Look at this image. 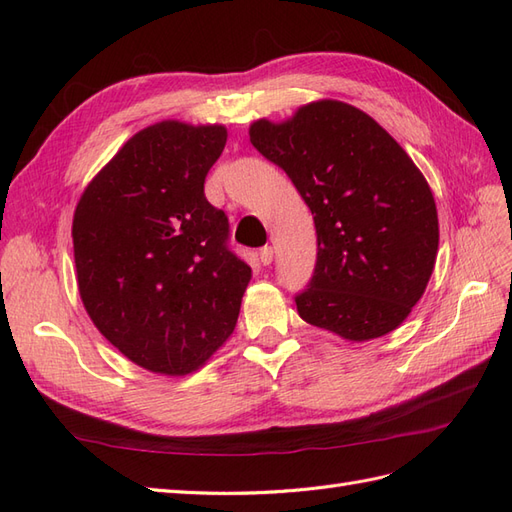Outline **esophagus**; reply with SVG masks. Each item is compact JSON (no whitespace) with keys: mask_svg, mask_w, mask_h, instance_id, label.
I'll list each match as a JSON object with an SVG mask.
<instances>
[{"mask_svg":"<svg viewBox=\"0 0 512 512\" xmlns=\"http://www.w3.org/2000/svg\"><path fill=\"white\" fill-rule=\"evenodd\" d=\"M260 262H262V265H271V262H273V247L271 245H265V247H262V250H260Z\"/></svg>","mask_w":512,"mask_h":512,"instance_id":"34e87169","label":"esophagus"}]
</instances>
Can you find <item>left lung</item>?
<instances>
[{
    "label": "left lung",
    "mask_w": 512,
    "mask_h": 512,
    "mask_svg": "<svg viewBox=\"0 0 512 512\" xmlns=\"http://www.w3.org/2000/svg\"><path fill=\"white\" fill-rule=\"evenodd\" d=\"M252 145L292 179L318 235L299 316L346 342L395 331L423 297L438 256V209L421 170L361 108L299 106L250 126Z\"/></svg>",
    "instance_id": "left-lung-1"
}]
</instances>
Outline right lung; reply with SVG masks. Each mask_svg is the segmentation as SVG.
<instances>
[{"mask_svg": "<svg viewBox=\"0 0 512 512\" xmlns=\"http://www.w3.org/2000/svg\"><path fill=\"white\" fill-rule=\"evenodd\" d=\"M222 123L158 121L136 132L76 203V284L96 329L160 376L203 367L235 331L252 269L226 247L228 218L205 198Z\"/></svg>", "mask_w": 512, "mask_h": 512, "instance_id": "add662e5", "label": "right lung"}]
</instances>
